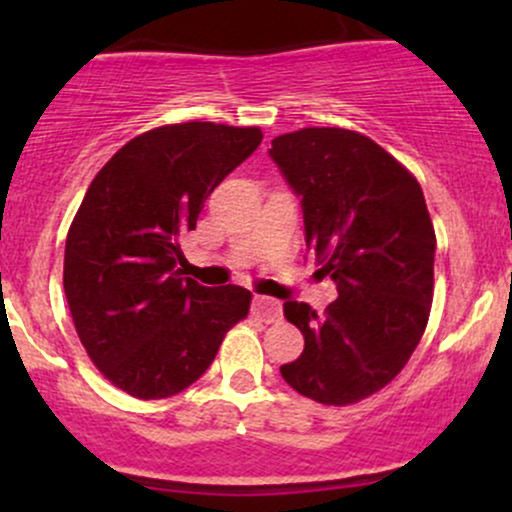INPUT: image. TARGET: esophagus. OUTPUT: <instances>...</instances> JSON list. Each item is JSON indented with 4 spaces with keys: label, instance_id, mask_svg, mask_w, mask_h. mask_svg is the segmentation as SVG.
Instances as JSON below:
<instances>
[{
    "label": "esophagus",
    "instance_id": "1",
    "mask_svg": "<svg viewBox=\"0 0 512 512\" xmlns=\"http://www.w3.org/2000/svg\"><path fill=\"white\" fill-rule=\"evenodd\" d=\"M252 315L260 317L262 322H276L281 317V305L274 298L255 296L252 298Z\"/></svg>",
    "mask_w": 512,
    "mask_h": 512
}]
</instances>
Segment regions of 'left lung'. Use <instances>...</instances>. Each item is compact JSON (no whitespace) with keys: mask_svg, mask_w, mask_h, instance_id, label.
<instances>
[{"mask_svg":"<svg viewBox=\"0 0 512 512\" xmlns=\"http://www.w3.org/2000/svg\"><path fill=\"white\" fill-rule=\"evenodd\" d=\"M269 156L301 197L320 274L337 284L325 313L284 303L305 349L281 375L327 407L356 404L407 366L426 330L436 231L424 192L397 158L351 129L281 134Z\"/></svg>","mask_w":512,"mask_h":512,"instance_id":"left-lung-1","label":"left lung"}]
</instances>
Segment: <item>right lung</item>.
<instances>
[{
	"instance_id": "add662e5",
	"label": "right lung",
	"mask_w": 512,
	"mask_h": 512,
	"mask_svg": "<svg viewBox=\"0 0 512 512\" xmlns=\"http://www.w3.org/2000/svg\"><path fill=\"white\" fill-rule=\"evenodd\" d=\"M260 142V127H156L88 185L67 233L64 293L86 354L127 395H178L248 315V289H209L178 264L180 238L195 231L204 199Z\"/></svg>"
}]
</instances>
